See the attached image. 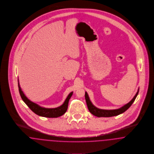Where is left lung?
I'll list each match as a JSON object with an SVG mask.
<instances>
[{"instance_id":"1","label":"left lung","mask_w":154,"mask_h":154,"mask_svg":"<svg viewBox=\"0 0 154 154\" xmlns=\"http://www.w3.org/2000/svg\"><path fill=\"white\" fill-rule=\"evenodd\" d=\"M138 91H139V89H138L137 92L134 96V97L133 98V99L130 101L129 103L123 105V106H122L121 108L116 109L107 110V109H101L97 108V107H96L92 104V103L90 100L89 96L86 91L85 92V99H86V104L88 105L89 111L91 114H93L94 116H96L97 117H111V116L119 115L125 112L130 106L132 105V104L136 98L137 96Z\"/></svg>"}]
</instances>
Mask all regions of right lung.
<instances>
[{
  "mask_svg": "<svg viewBox=\"0 0 154 154\" xmlns=\"http://www.w3.org/2000/svg\"><path fill=\"white\" fill-rule=\"evenodd\" d=\"M18 90H19L20 94L25 103L34 113H36L39 116H43V117H46V118H57L64 115L68 109L69 100L73 94L72 91L71 92L68 94V97H66V98L65 99L64 103L61 106L54 108H46L42 107L41 106L38 105L37 104L33 103L32 101H30L27 97L25 96L23 91H22V90L20 88L18 80Z\"/></svg>",
  "mask_w": 154,
  "mask_h": 154,
  "instance_id": "add662e5",
  "label": "right lung"
}]
</instances>
